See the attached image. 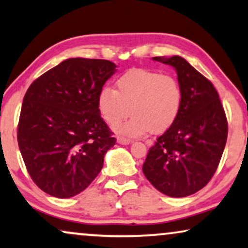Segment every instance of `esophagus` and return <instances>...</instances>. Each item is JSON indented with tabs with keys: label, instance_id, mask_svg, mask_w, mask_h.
Here are the masks:
<instances>
[{
	"label": "esophagus",
	"instance_id": "esophagus-1",
	"mask_svg": "<svg viewBox=\"0 0 248 248\" xmlns=\"http://www.w3.org/2000/svg\"><path fill=\"white\" fill-rule=\"evenodd\" d=\"M117 142L121 143V145H129V143L132 142V140L125 138V137L118 136V137H117Z\"/></svg>",
	"mask_w": 248,
	"mask_h": 248
}]
</instances>
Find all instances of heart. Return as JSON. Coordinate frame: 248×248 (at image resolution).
<instances>
[{"mask_svg":"<svg viewBox=\"0 0 248 248\" xmlns=\"http://www.w3.org/2000/svg\"><path fill=\"white\" fill-rule=\"evenodd\" d=\"M96 106L101 117L111 126L127 116L126 123L117 125L118 133L141 137L149 131L162 133L178 118L183 106V90L177 78L147 69L125 72L114 88L105 86L97 93Z\"/></svg>","mask_w":248,"mask_h":248,"instance_id":"1","label":"heart"}]
</instances>
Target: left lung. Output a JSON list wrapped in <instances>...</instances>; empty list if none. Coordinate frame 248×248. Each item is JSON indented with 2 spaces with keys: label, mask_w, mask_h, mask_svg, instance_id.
Returning a JSON list of instances; mask_svg holds the SVG:
<instances>
[{
  "label": "left lung",
  "mask_w": 248,
  "mask_h": 248,
  "mask_svg": "<svg viewBox=\"0 0 248 248\" xmlns=\"http://www.w3.org/2000/svg\"><path fill=\"white\" fill-rule=\"evenodd\" d=\"M173 66L183 90L175 124L156 139L142 166L143 175L163 194L183 198L208 184L228 138V122L217 91L180 56L153 57Z\"/></svg>",
  "instance_id": "left-lung-1"
}]
</instances>
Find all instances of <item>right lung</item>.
Returning a JSON list of instances; mask_svg holds the SVG:
<instances>
[{"label": "right lung", "instance_id": "obj_1", "mask_svg": "<svg viewBox=\"0 0 248 248\" xmlns=\"http://www.w3.org/2000/svg\"><path fill=\"white\" fill-rule=\"evenodd\" d=\"M107 60L69 59L31 84L21 106L18 146L31 178L55 198L84 191L116 138L100 116L97 93L114 75Z\"/></svg>", "mask_w": 248, "mask_h": 248}]
</instances>
